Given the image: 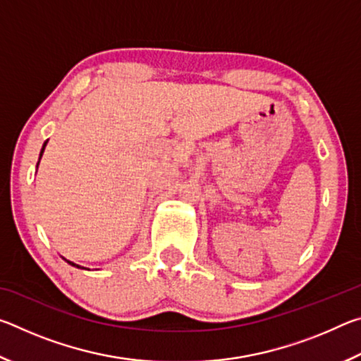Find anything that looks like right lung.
Here are the masks:
<instances>
[{
	"mask_svg": "<svg viewBox=\"0 0 361 361\" xmlns=\"http://www.w3.org/2000/svg\"><path fill=\"white\" fill-rule=\"evenodd\" d=\"M46 145H47V142H44V145H42V148H41V152H39V161H41V157H42V152H44V148H46ZM39 161H38V164H39ZM36 167H38V166H36ZM65 259V258H63ZM66 262H68V264L70 266H75V267H78V269H85V267H82V266H79V264H75V262H73V261H68V259H65ZM87 271H89V269H87Z\"/></svg>",
	"mask_w": 361,
	"mask_h": 361,
	"instance_id": "add662e5",
	"label": "right lung"
}]
</instances>
